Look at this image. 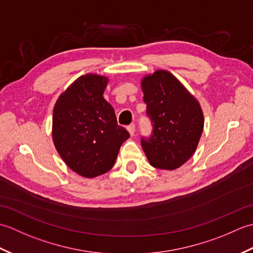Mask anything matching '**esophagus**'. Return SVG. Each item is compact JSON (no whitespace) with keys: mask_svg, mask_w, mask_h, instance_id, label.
Instances as JSON below:
<instances>
[{"mask_svg":"<svg viewBox=\"0 0 253 253\" xmlns=\"http://www.w3.org/2000/svg\"><path fill=\"white\" fill-rule=\"evenodd\" d=\"M128 131H129L130 136H133V135H135V131H136V126H135V124H131V125L128 126Z\"/></svg>","mask_w":253,"mask_h":253,"instance_id":"obj_1","label":"esophagus"}]
</instances>
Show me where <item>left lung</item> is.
Listing matches in <instances>:
<instances>
[{"instance_id": "8db88e82", "label": "left lung", "mask_w": 253, "mask_h": 253, "mask_svg": "<svg viewBox=\"0 0 253 253\" xmlns=\"http://www.w3.org/2000/svg\"><path fill=\"white\" fill-rule=\"evenodd\" d=\"M152 135L141 138L150 164L176 169L195 153L204 120L199 102L169 72L157 71L141 82Z\"/></svg>"}]
</instances>
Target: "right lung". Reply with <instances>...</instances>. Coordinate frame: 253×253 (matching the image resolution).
Listing matches in <instances>:
<instances>
[{"mask_svg": "<svg viewBox=\"0 0 253 253\" xmlns=\"http://www.w3.org/2000/svg\"><path fill=\"white\" fill-rule=\"evenodd\" d=\"M107 78L80 76L56 101L53 142L64 162L80 176H99L115 164L123 142L129 138L117 124L115 111L103 98Z\"/></svg>", "mask_w": 253, "mask_h": 253, "instance_id": "add662e5", "label": "right lung"}]
</instances>
